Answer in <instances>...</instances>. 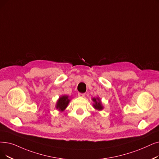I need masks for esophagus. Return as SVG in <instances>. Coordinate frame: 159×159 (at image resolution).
Returning <instances> with one entry per match:
<instances>
[{
    "mask_svg": "<svg viewBox=\"0 0 159 159\" xmlns=\"http://www.w3.org/2000/svg\"><path fill=\"white\" fill-rule=\"evenodd\" d=\"M78 95H79V97H80V98H84V97L85 96V93H79Z\"/></svg>",
    "mask_w": 159,
    "mask_h": 159,
    "instance_id": "esophagus-1",
    "label": "esophagus"
}]
</instances>
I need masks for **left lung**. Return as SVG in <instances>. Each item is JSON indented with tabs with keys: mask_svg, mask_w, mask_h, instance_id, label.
<instances>
[{
	"mask_svg": "<svg viewBox=\"0 0 159 159\" xmlns=\"http://www.w3.org/2000/svg\"><path fill=\"white\" fill-rule=\"evenodd\" d=\"M92 100L93 102V107L95 110H98V111H101V110L104 108V107H103L101 100L99 98H93L92 99Z\"/></svg>",
	"mask_w": 159,
	"mask_h": 159,
	"instance_id": "1",
	"label": "left lung"
}]
</instances>
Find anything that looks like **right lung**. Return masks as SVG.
Returning a JSON list of instances; mask_svg holds the SVG:
<instances>
[{"label": "right lung", "mask_w": 159, "mask_h": 159, "mask_svg": "<svg viewBox=\"0 0 159 159\" xmlns=\"http://www.w3.org/2000/svg\"><path fill=\"white\" fill-rule=\"evenodd\" d=\"M71 101L70 97H69L67 95H63L60 96L59 99L57 101V104L55 107L58 111L63 112L66 110V108L67 107L69 103H70Z\"/></svg>", "instance_id": "add662e5"}]
</instances>
